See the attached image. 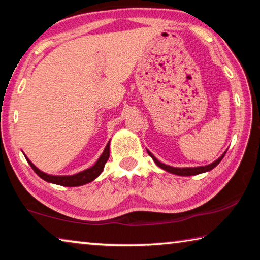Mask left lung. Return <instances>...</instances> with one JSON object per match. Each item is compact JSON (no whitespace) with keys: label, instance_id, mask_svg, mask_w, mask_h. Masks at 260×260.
Masks as SVG:
<instances>
[{"label":"left lung","instance_id":"1","mask_svg":"<svg viewBox=\"0 0 260 260\" xmlns=\"http://www.w3.org/2000/svg\"><path fill=\"white\" fill-rule=\"evenodd\" d=\"M148 154H149L150 157L154 159V162L156 163V166L162 168L163 170H166L168 172H170V174H175V175H178V176H194V175H199V174H204V172H207V171H211L212 169L215 168L217 164H219L222 158L224 157L226 150L222 154L219 158L216 160H214L213 163L208 164V166H203V167H196V168H174V167H170V166H167V164H164L162 162H159V160L155 157L154 155L151 154L149 150H147Z\"/></svg>","mask_w":260,"mask_h":260}]
</instances>
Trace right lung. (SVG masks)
<instances>
[{
    "label": "right lung",
    "instance_id": "add662e5",
    "mask_svg": "<svg viewBox=\"0 0 260 260\" xmlns=\"http://www.w3.org/2000/svg\"><path fill=\"white\" fill-rule=\"evenodd\" d=\"M109 157H110V141L108 142V145H106L104 151H103V154L101 155V157L97 159V162L94 163L92 167L85 169V170L78 172V174H75V175L54 176V175L45 174V172L39 170V169L37 168L35 164L32 163L31 160L25 156V158L28 162V164H30L31 168L34 169V171L40 177L41 179L46 180L47 183L61 185V186H68V187L81 186V185L88 184L90 182H92L93 179H96L97 177L102 174V171L104 170V166H105V163L108 162Z\"/></svg>",
    "mask_w": 260,
    "mask_h": 260
}]
</instances>
